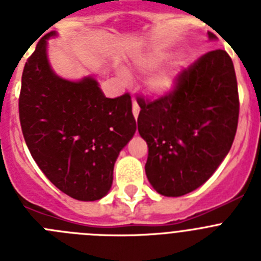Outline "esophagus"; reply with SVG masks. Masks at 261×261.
Wrapping results in <instances>:
<instances>
[{
    "label": "esophagus",
    "instance_id": "34e87169",
    "mask_svg": "<svg viewBox=\"0 0 261 261\" xmlns=\"http://www.w3.org/2000/svg\"><path fill=\"white\" fill-rule=\"evenodd\" d=\"M132 111H133V115H135V117L137 119L138 114H140V106L137 105V102L135 100V98H133V106H132Z\"/></svg>",
    "mask_w": 261,
    "mask_h": 261
}]
</instances>
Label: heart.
I'll use <instances>...</instances> for the list:
<instances>
[{"mask_svg":"<svg viewBox=\"0 0 261 261\" xmlns=\"http://www.w3.org/2000/svg\"><path fill=\"white\" fill-rule=\"evenodd\" d=\"M170 56L168 52H156L150 55V56L145 57L141 62H140V66H141L142 70L149 71L155 69L159 64H162L167 57ZM179 70H180V64L179 61L172 62L171 65L167 66V68L162 69V70H158L156 73H154L149 81H147V86L149 89L153 91L156 95H167L175 89L177 84V75H179Z\"/></svg>","mask_w":261,"mask_h":261,"instance_id":"obj_1","label":"heart"}]
</instances>
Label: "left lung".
<instances>
[{
    "label": "left lung",
    "instance_id": "obj_1",
    "mask_svg": "<svg viewBox=\"0 0 261 261\" xmlns=\"http://www.w3.org/2000/svg\"><path fill=\"white\" fill-rule=\"evenodd\" d=\"M137 102L138 133L149 147L145 171L154 190L167 197L197 190L222 163L237 133L238 85L229 55L208 52L181 71L172 93Z\"/></svg>",
    "mask_w": 261,
    "mask_h": 261
}]
</instances>
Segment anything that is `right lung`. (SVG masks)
<instances>
[{
	"label": "right lung",
	"instance_id": "right-lung-1",
	"mask_svg": "<svg viewBox=\"0 0 261 261\" xmlns=\"http://www.w3.org/2000/svg\"><path fill=\"white\" fill-rule=\"evenodd\" d=\"M49 32L39 40L22 74L19 119L32 158L45 176L80 201L108 193L120 151L136 132L129 94L106 98L93 77L69 81L48 61Z\"/></svg>",
	"mask_w": 261,
	"mask_h": 261
}]
</instances>
